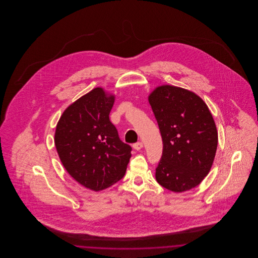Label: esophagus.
Here are the masks:
<instances>
[{"instance_id":"34e87169","label":"esophagus","mask_w":258,"mask_h":258,"mask_svg":"<svg viewBox=\"0 0 258 258\" xmlns=\"http://www.w3.org/2000/svg\"><path fill=\"white\" fill-rule=\"evenodd\" d=\"M134 148H135L136 151H139V150H141V149L143 148V143H142V142L135 143V144H134Z\"/></svg>"}]
</instances>
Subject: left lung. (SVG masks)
<instances>
[{
  "label": "left lung",
  "mask_w": 258,
  "mask_h": 258,
  "mask_svg": "<svg viewBox=\"0 0 258 258\" xmlns=\"http://www.w3.org/2000/svg\"><path fill=\"white\" fill-rule=\"evenodd\" d=\"M162 138L156 179L163 187L183 192L208 175L218 147V132L208 106L195 93L163 85L149 96Z\"/></svg>",
  "instance_id": "1"
}]
</instances>
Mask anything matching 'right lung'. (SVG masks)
<instances>
[{"instance_id":"1","label":"right lung","mask_w":258,"mask_h":258,"mask_svg":"<svg viewBox=\"0 0 258 258\" xmlns=\"http://www.w3.org/2000/svg\"><path fill=\"white\" fill-rule=\"evenodd\" d=\"M114 98L95 88L63 111L56 126L55 146L63 167L95 191L120 181L132 157V147L109 120Z\"/></svg>"}]
</instances>
